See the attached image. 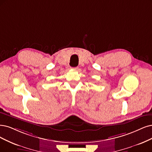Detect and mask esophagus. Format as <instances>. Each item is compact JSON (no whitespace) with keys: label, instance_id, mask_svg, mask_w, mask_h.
<instances>
[{"label":"esophagus","instance_id":"34e87169","mask_svg":"<svg viewBox=\"0 0 152 152\" xmlns=\"http://www.w3.org/2000/svg\"><path fill=\"white\" fill-rule=\"evenodd\" d=\"M72 69H75V70H77V69H78V67H71Z\"/></svg>","mask_w":152,"mask_h":152}]
</instances>
